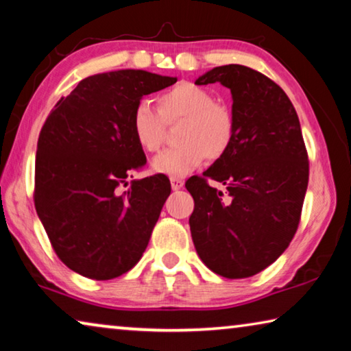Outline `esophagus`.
I'll use <instances>...</instances> for the list:
<instances>
[{
  "instance_id": "1",
  "label": "esophagus",
  "mask_w": 351,
  "mask_h": 351,
  "mask_svg": "<svg viewBox=\"0 0 351 351\" xmlns=\"http://www.w3.org/2000/svg\"><path fill=\"white\" fill-rule=\"evenodd\" d=\"M170 184L173 191H180L182 186H184V180L182 178H170Z\"/></svg>"
}]
</instances>
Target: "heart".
<instances>
[{
    "label": "heart",
    "instance_id": "b5f03b06",
    "mask_svg": "<svg viewBox=\"0 0 351 351\" xmlns=\"http://www.w3.org/2000/svg\"><path fill=\"white\" fill-rule=\"evenodd\" d=\"M158 111L148 101H140L130 114L134 140L146 153L160 148L165 124L181 121L176 140L181 145L162 151L153 159L156 173L171 178L189 175L208 158L227 153L234 137L230 110L214 104L213 94L195 83L182 82L158 97Z\"/></svg>",
    "mask_w": 351,
    "mask_h": 351
}]
</instances>
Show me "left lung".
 I'll return each instance as SVG.
<instances>
[{
    "mask_svg": "<svg viewBox=\"0 0 351 351\" xmlns=\"http://www.w3.org/2000/svg\"><path fill=\"white\" fill-rule=\"evenodd\" d=\"M221 83L232 93V146L186 189L198 257L213 273L243 279L280 257L295 237L309 182V162L300 119L290 99L268 77L241 64L219 66L195 85ZM228 187L230 204L206 182Z\"/></svg>",
    "mask_w": 351,
    "mask_h": 351,
    "instance_id": "left-lung-1",
    "label": "left lung"
}]
</instances>
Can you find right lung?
<instances>
[{"label": "right lung", "instance_id": "add662e5", "mask_svg": "<svg viewBox=\"0 0 351 351\" xmlns=\"http://www.w3.org/2000/svg\"><path fill=\"white\" fill-rule=\"evenodd\" d=\"M176 77L121 69L83 78L45 119L36 153L34 205L56 255L75 273L108 280L142 258L170 195L164 175L118 186L146 164L130 114Z\"/></svg>", "mask_w": 351, "mask_h": 351}]
</instances>
